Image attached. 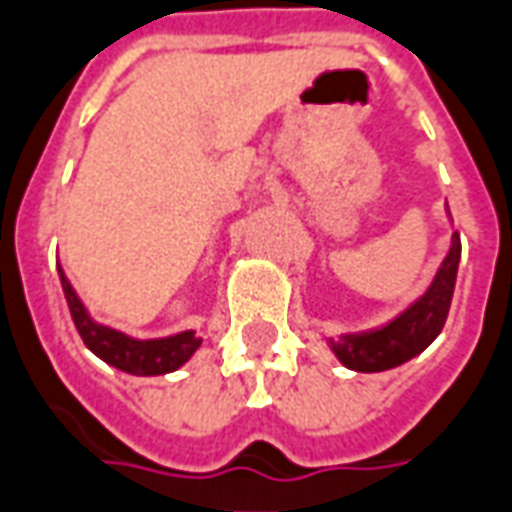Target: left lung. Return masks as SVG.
I'll return each mask as SVG.
<instances>
[{
    "instance_id": "1",
    "label": "left lung",
    "mask_w": 512,
    "mask_h": 512,
    "mask_svg": "<svg viewBox=\"0 0 512 512\" xmlns=\"http://www.w3.org/2000/svg\"><path fill=\"white\" fill-rule=\"evenodd\" d=\"M458 264L460 237L455 231L449 253L444 256V262L422 295L380 328L342 333L339 339H328L331 353L353 372H386V369H394V366L416 358L436 342V336L447 322L449 303H452V292H455V278H458Z\"/></svg>"
}]
</instances>
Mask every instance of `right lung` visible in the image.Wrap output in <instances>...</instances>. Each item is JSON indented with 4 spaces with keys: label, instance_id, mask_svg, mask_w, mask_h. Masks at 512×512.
Listing matches in <instances>:
<instances>
[{
    "label": "right lung",
    "instance_id": "add662e5",
    "mask_svg": "<svg viewBox=\"0 0 512 512\" xmlns=\"http://www.w3.org/2000/svg\"><path fill=\"white\" fill-rule=\"evenodd\" d=\"M57 273H60L68 308H71V320H74L82 342L88 344L90 353L99 355L104 364L115 366L121 372H129L137 378L168 375V372H176L179 366L187 364L204 342L195 331H179L170 333V336H159V339H134L118 328L96 322L90 317L88 306L82 303V297L76 295L71 281L65 278L60 264H57Z\"/></svg>",
    "mask_w": 512,
    "mask_h": 512
}]
</instances>
